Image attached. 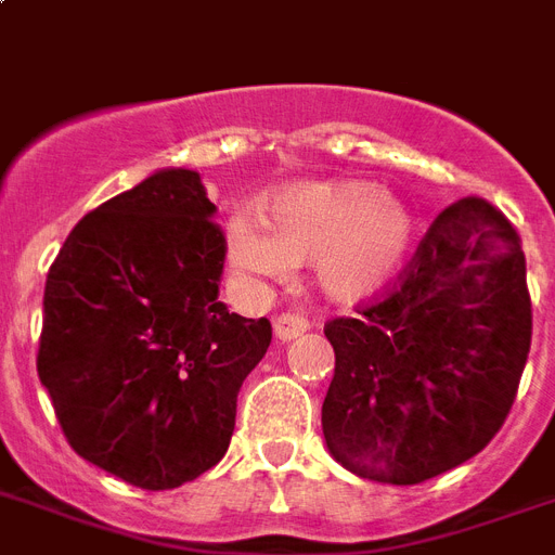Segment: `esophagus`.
I'll return each instance as SVG.
<instances>
[{
  "instance_id": "obj_1",
  "label": "esophagus",
  "mask_w": 555,
  "mask_h": 555,
  "mask_svg": "<svg viewBox=\"0 0 555 555\" xmlns=\"http://www.w3.org/2000/svg\"><path fill=\"white\" fill-rule=\"evenodd\" d=\"M272 328H274V337L286 343L300 337V334L309 328V320H304L300 314H295V311H281V314H274L272 318Z\"/></svg>"
}]
</instances>
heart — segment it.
I'll use <instances>...</instances> for the list:
<instances>
[{
	"label": "heart",
	"mask_w": 555,
	"mask_h": 555,
	"mask_svg": "<svg viewBox=\"0 0 555 555\" xmlns=\"http://www.w3.org/2000/svg\"><path fill=\"white\" fill-rule=\"evenodd\" d=\"M255 221L229 235V258L251 278H281L311 263L334 300H360L400 269L411 241V215L400 201L365 181H306L260 206Z\"/></svg>",
	"instance_id": "1"
}]
</instances>
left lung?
Wrapping results in <instances>:
<instances>
[{
    "mask_svg": "<svg viewBox=\"0 0 555 555\" xmlns=\"http://www.w3.org/2000/svg\"><path fill=\"white\" fill-rule=\"evenodd\" d=\"M323 437L351 474L420 485L482 451L511 414L533 309L519 232L479 195L446 206L391 283L326 323Z\"/></svg>",
    "mask_w": 555,
    "mask_h": 555,
    "instance_id": "1",
    "label": "left lung"
}]
</instances>
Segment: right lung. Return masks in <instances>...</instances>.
<instances>
[{
	"label": "right lung",
	"instance_id": "add662e5",
	"mask_svg": "<svg viewBox=\"0 0 555 555\" xmlns=\"http://www.w3.org/2000/svg\"><path fill=\"white\" fill-rule=\"evenodd\" d=\"M198 172L162 169L87 212L44 283L36 371L81 460L144 491L223 460L272 343L218 300L227 235Z\"/></svg>",
	"mask_w": 555,
	"mask_h": 555
}]
</instances>
